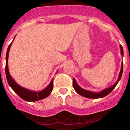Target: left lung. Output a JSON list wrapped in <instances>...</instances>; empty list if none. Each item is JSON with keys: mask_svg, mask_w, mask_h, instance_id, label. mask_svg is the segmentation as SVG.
Here are the masks:
<instances>
[{"mask_svg": "<svg viewBox=\"0 0 130 130\" xmlns=\"http://www.w3.org/2000/svg\"><path fill=\"white\" fill-rule=\"evenodd\" d=\"M120 52H121V55H124V51H123V48L122 47V45H120ZM122 72H123V62H122V66H121V70H120V73H119V79L117 80V81L116 82L115 84H114L113 85L111 86L110 87H108V88H105L104 90L100 92H94L88 91V90H85L83 88H82L81 87H79L78 85V84L77 83L76 81H75V79H73V88L75 89V91L79 94V95L83 96V97L87 98H93V99H95V98H104L105 96H106L107 95H108L112 91L115 87L117 86V85L118 84L119 81H120V78H121L122 75Z\"/></svg>", "mask_w": 130, "mask_h": 130, "instance_id": "1", "label": "left lung"}]
</instances>
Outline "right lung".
<instances>
[{
  "label": "right lung",
  "instance_id": "1",
  "mask_svg": "<svg viewBox=\"0 0 130 130\" xmlns=\"http://www.w3.org/2000/svg\"><path fill=\"white\" fill-rule=\"evenodd\" d=\"M12 43V42H11ZM11 43L9 45L8 50H7L6 55V76L7 81L9 85L13 90L15 92H16L19 95L21 98L27 102H35V101L40 100L44 99L45 98L47 97L50 94L53 88V79L51 81L50 84L47 86V88H45L44 90H42L40 92H34L31 91V90L26 89L23 87H21L18 83H16L15 81L13 79L9 73L8 70V58L9 51L10 48L11 47Z\"/></svg>",
  "mask_w": 130,
  "mask_h": 130
}]
</instances>
